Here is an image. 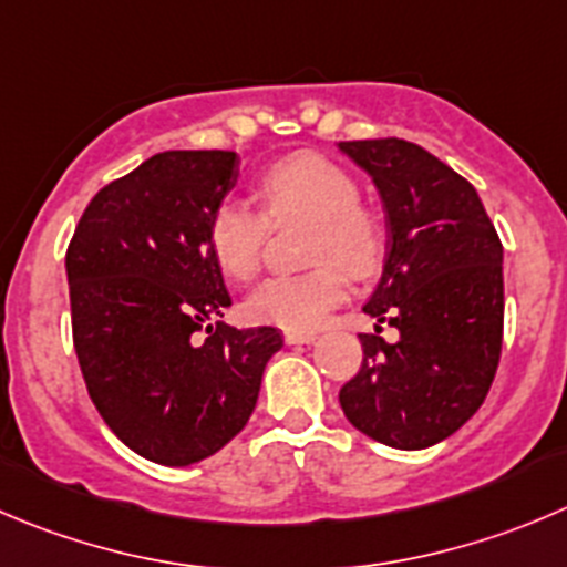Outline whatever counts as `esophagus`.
<instances>
[{
	"label": "esophagus",
	"instance_id": "1",
	"mask_svg": "<svg viewBox=\"0 0 567 567\" xmlns=\"http://www.w3.org/2000/svg\"><path fill=\"white\" fill-rule=\"evenodd\" d=\"M285 340H288L290 346L312 343V340H316V332H285Z\"/></svg>",
	"mask_w": 567,
	"mask_h": 567
}]
</instances>
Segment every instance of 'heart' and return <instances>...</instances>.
Listing matches in <instances>:
<instances>
[{
	"label": "heart",
	"instance_id": "obj_1",
	"mask_svg": "<svg viewBox=\"0 0 567 567\" xmlns=\"http://www.w3.org/2000/svg\"><path fill=\"white\" fill-rule=\"evenodd\" d=\"M262 216L244 199H224L207 221V249L233 282L257 274L268 221L310 218L307 260L299 274H274L246 299L251 321L288 332H312L346 296V274L371 277L388 249L382 218L360 205V185L321 155H293L274 163L257 183Z\"/></svg>",
	"mask_w": 567,
	"mask_h": 567
}]
</instances>
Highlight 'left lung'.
Here are the masks:
<instances>
[{
	"mask_svg": "<svg viewBox=\"0 0 567 567\" xmlns=\"http://www.w3.org/2000/svg\"><path fill=\"white\" fill-rule=\"evenodd\" d=\"M379 190L382 279L362 310L399 329L360 334L362 365L340 388L354 430L384 446H435L482 406L504 334V249L468 179L401 137L343 141ZM377 323V332H379Z\"/></svg>",
	"mask_w": 567,
	"mask_h": 567,
	"instance_id": "obj_1",
	"label": "left lung"
}]
</instances>
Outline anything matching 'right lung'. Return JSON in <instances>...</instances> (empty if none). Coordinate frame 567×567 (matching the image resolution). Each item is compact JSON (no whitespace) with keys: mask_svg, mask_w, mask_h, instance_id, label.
I'll use <instances>...</instances> for the list:
<instances>
[{"mask_svg":"<svg viewBox=\"0 0 567 567\" xmlns=\"http://www.w3.org/2000/svg\"><path fill=\"white\" fill-rule=\"evenodd\" d=\"M238 155L161 152L104 185L65 251L74 349L113 435L161 465H194L246 426L274 327L235 329L207 221L238 183ZM206 332V340L198 332Z\"/></svg>","mask_w":567,"mask_h":567,"instance_id":"1","label":"right lung"}]
</instances>
